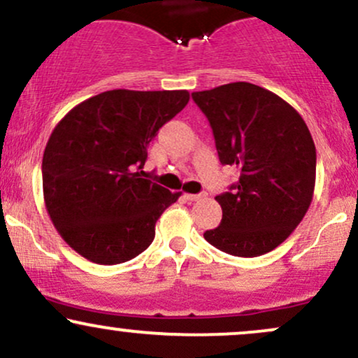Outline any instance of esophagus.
<instances>
[{
	"mask_svg": "<svg viewBox=\"0 0 358 358\" xmlns=\"http://www.w3.org/2000/svg\"><path fill=\"white\" fill-rule=\"evenodd\" d=\"M185 196H187V200H192V202H195V200L203 199L205 193H185Z\"/></svg>",
	"mask_w": 358,
	"mask_h": 358,
	"instance_id": "esophagus-1",
	"label": "esophagus"
}]
</instances>
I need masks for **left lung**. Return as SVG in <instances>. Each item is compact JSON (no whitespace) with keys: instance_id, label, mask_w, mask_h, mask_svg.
Listing matches in <instances>:
<instances>
[{"instance_id":"obj_1","label":"left lung","mask_w":358,"mask_h":358,"mask_svg":"<svg viewBox=\"0 0 358 358\" xmlns=\"http://www.w3.org/2000/svg\"><path fill=\"white\" fill-rule=\"evenodd\" d=\"M210 122L222 165L239 182L217 195L222 222L203 237L241 257L276 249L298 227L313 200L316 150L299 113L271 90L232 82L192 94Z\"/></svg>"}]
</instances>
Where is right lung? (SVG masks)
Returning a JSON list of instances; mask_svg holds the SVG:
<instances>
[{"mask_svg": "<svg viewBox=\"0 0 358 358\" xmlns=\"http://www.w3.org/2000/svg\"><path fill=\"white\" fill-rule=\"evenodd\" d=\"M188 101V90H106L52 131L42 162L45 207L82 257L121 264L153 242L156 220L182 192L143 178L141 168L159 127Z\"/></svg>", "mask_w": 358, "mask_h": 358, "instance_id": "1", "label": "right lung"}]
</instances>
